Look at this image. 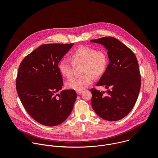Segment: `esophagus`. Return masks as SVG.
<instances>
[{
    "label": "esophagus",
    "instance_id": "obj_1",
    "mask_svg": "<svg viewBox=\"0 0 158 158\" xmlns=\"http://www.w3.org/2000/svg\"><path fill=\"white\" fill-rule=\"evenodd\" d=\"M82 93V91H77V94L78 95L81 94Z\"/></svg>",
    "mask_w": 158,
    "mask_h": 158
}]
</instances>
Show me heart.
Listing matches in <instances>:
<instances>
[{
    "instance_id": "1",
    "label": "heart",
    "mask_w": 158,
    "mask_h": 158,
    "mask_svg": "<svg viewBox=\"0 0 158 158\" xmlns=\"http://www.w3.org/2000/svg\"><path fill=\"white\" fill-rule=\"evenodd\" d=\"M71 61L63 59L59 64L60 73L67 78H71L74 76V65L84 64L82 74L79 77L69 80L65 84L67 89L82 91L91 84L94 81V76L99 77L106 71L108 63L106 53L103 51H97L93 47L82 46L76 49L71 55Z\"/></svg>"
}]
</instances>
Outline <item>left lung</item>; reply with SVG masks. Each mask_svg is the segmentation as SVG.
Wrapping results in <instances>:
<instances>
[{
    "label": "left lung",
    "instance_id": "left-lung-1",
    "mask_svg": "<svg viewBox=\"0 0 158 158\" xmlns=\"http://www.w3.org/2000/svg\"><path fill=\"white\" fill-rule=\"evenodd\" d=\"M91 42L102 44L107 50L109 63L96 85L110 88L106 93L95 88L91 89L92 107L105 120H120L132 110L139 93L141 79L137 58L114 37H104Z\"/></svg>",
    "mask_w": 158,
    "mask_h": 158
}]
</instances>
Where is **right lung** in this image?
<instances>
[{"instance_id":"1","label":"right lung","mask_w":158,"mask_h":158,"mask_svg":"<svg viewBox=\"0 0 158 158\" xmlns=\"http://www.w3.org/2000/svg\"><path fill=\"white\" fill-rule=\"evenodd\" d=\"M74 44H43L21 62L16 79L20 101L35 121L47 126L62 123L73 110L74 90L61 91L63 80L58 64Z\"/></svg>"}]
</instances>
